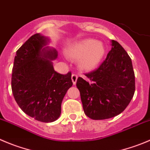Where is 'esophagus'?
I'll use <instances>...</instances> for the list:
<instances>
[{
  "label": "esophagus",
  "mask_w": 150,
  "mask_h": 150,
  "mask_svg": "<svg viewBox=\"0 0 150 150\" xmlns=\"http://www.w3.org/2000/svg\"><path fill=\"white\" fill-rule=\"evenodd\" d=\"M77 78H78V76L76 75V74H72V76H71V79H72V82H73V84H74V85H76Z\"/></svg>",
  "instance_id": "34e87169"
}]
</instances>
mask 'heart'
<instances>
[{
	"label": "heart",
	"instance_id": "1",
	"mask_svg": "<svg viewBox=\"0 0 150 150\" xmlns=\"http://www.w3.org/2000/svg\"><path fill=\"white\" fill-rule=\"evenodd\" d=\"M68 54L74 59H79L81 69L90 71L97 67L105 54V47L101 41L85 39L74 43L68 50Z\"/></svg>",
	"mask_w": 150,
	"mask_h": 150
}]
</instances>
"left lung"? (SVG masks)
<instances>
[{
  "mask_svg": "<svg viewBox=\"0 0 150 150\" xmlns=\"http://www.w3.org/2000/svg\"><path fill=\"white\" fill-rule=\"evenodd\" d=\"M112 48L95 71L79 77L85 114L93 120L110 119L123 112L135 93V74L130 57L123 47L111 40Z\"/></svg>",
  "mask_w": 150,
  "mask_h": 150,
  "instance_id": "obj_1",
  "label": "left lung"
}]
</instances>
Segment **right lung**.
<instances>
[{
  "label": "right lung",
  "instance_id": "1",
  "mask_svg": "<svg viewBox=\"0 0 150 150\" xmlns=\"http://www.w3.org/2000/svg\"><path fill=\"white\" fill-rule=\"evenodd\" d=\"M49 39L40 34L32 35L17 51L12 75V91L21 109L41 122L56 121L61 104L73 85L71 73L54 71L52 61L56 50L45 47Z\"/></svg>",
  "mask_w": 150,
  "mask_h": 150
}]
</instances>
